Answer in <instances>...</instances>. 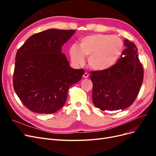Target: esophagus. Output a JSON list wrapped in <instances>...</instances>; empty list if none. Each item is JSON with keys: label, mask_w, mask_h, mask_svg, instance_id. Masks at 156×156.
Listing matches in <instances>:
<instances>
[{"label": "esophagus", "mask_w": 156, "mask_h": 156, "mask_svg": "<svg viewBox=\"0 0 156 156\" xmlns=\"http://www.w3.org/2000/svg\"><path fill=\"white\" fill-rule=\"evenodd\" d=\"M88 76H89V75H88V73H87V72L84 73L83 74V77L84 78H88Z\"/></svg>", "instance_id": "esophagus-1"}]
</instances>
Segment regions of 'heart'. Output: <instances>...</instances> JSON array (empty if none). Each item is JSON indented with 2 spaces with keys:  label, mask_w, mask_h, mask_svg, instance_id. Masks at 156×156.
<instances>
[{
  "label": "heart",
  "mask_w": 156,
  "mask_h": 156,
  "mask_svg": "<svg viewBox=\"0 0 156 156\" xmlns=\"http://www.w3.org/2000/svg\"><path fill=\"white\" fill-rule=\"evenodd\" d=\"M124 49V42L119 36L106 34H95L84 36L79 40V48L71 46L69 55L72 62L81 65L88 58L92 69L103 72L117 64Z\"/></svg>",
  "instance_id": "obj_1"
}]
</instances>
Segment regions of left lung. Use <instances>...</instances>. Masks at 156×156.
<instances>
[{"mask_svg":"<svg viewBox=\"0 0 156 156\" xmlns=\"http://www.w3.org/2000/svg\"><path fill=\"white\" fill-rule=\"evenodd\" d=\"M117 64L109 69L91 72L92 102L101 111L123 110L134 102L143 81L144 69L137 48L128 40Z\"/></svg>","mask_w":156,"mask_h":156,"instance_id":"left-lung-1","label":"left lung"}]
</instances>
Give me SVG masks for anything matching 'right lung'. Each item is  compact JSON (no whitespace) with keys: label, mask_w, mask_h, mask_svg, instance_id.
Listing matches in <instances>:
<instances>
[{"label":"right lung","mask_w":156,"mask_h":156,"mask_svg":"<svg viewBox=\"0 0 156 156\" xmlns=\"http://www.w3.org/2000/svg\"><path fill=\"white\" fill-rule=\"evenodd\" d=\"M74 30L48 29L27 39L18 49L14 68V90L26 107L51 114L65 104L68 90L81 79L83 69L70 67L62 46Z\"/></svg>","instance_id":"obj_1"}]
</instances>
